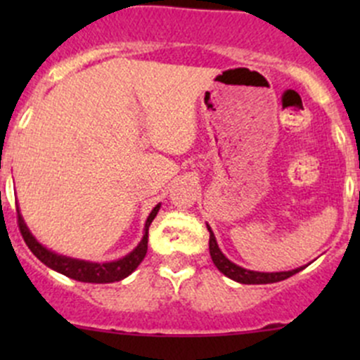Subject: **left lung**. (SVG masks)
Wrapping results in <instances>:
<instances>
[{"mask_svg": "<svg viewBox=\"0 0 360 360\" xmlns=\"http://www.w3.org/2000/svg\"><path fill=\"white\" fill-rule=\"evenodd\" d=\"M207 230H209L210 233L209 252H210V257H212V263L216 264V268L221 271V274L226 275V277L231 278V281L240 282V284H274V282L285 281V278L292 277V275L297 274V271L304 270V266H300L289 271H254V270H248V268L238 266V264H235L233 261H230L223 252H221L219 245H217L216 242V237H214L209 224H207Z\"/></svg>", "mask_w": 360, "mask_h": 360, "instance_id": "obj_1", "label": "left lung"}]
</instances>
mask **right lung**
Returning a JSON list of instances; mask_svg holds the SVG:
<instances>
[{"mask_svg": "<svg viewBox=\"0 0 360 360\" xmlns=\"http://www.w3.org/2000/svg\"><path fill=\"white\" fill-rule=\"evenodd\" d=\"M160 205L153 207V210L148 216L146 224H144V235L141 238V242L137 244V248L130 250L127 256L120 257V259L110 261V263H92V261L85 259H76V257L63 256V254H57L53 250L46 249L45 245L39 244L36 240L34 235L31 233V230L27 228V224L24 223V217L20 214L19 207H17V217H19V228L20 233H22L24 242L27 244V248L31 249V252L41 261L43 264H46L52 270L59 271V274L66 275L69 278H75L78 282H89V284H110V282H118L123 281L125 277H129L134 270L141 264V261L144 259L148 252V230H150V224L153 223L155 216L158 214Z\"/></svg>", "mask_w": 360, "mask_h": 360, "instance_id": "obj_1", "label": "right lung"}]
</instances>
